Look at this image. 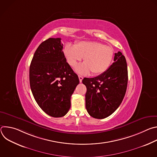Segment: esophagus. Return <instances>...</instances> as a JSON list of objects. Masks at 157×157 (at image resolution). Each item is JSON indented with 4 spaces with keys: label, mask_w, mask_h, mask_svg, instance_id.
<instances>
[{
    "label": "esophagus",
    "mask_w": 157,
    "mask_h": 157,
    "mask_svg": "<svg viewBox=\"0 0 157 157\" xmlns=\"http://www.w3.org/2000/svg\"><path fill=\"white\" fill-rule=\"evenodd\" d=\"M78 78H79V82H82V79H83V77H82V76H81V75H79V76H78Z\"/></svg>",
    "instance_id": "obj_1"
}]
</instances>
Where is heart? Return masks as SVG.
<instances>
[{"label": "heart", "instance_id": "b5f03b06", "mask_svg": "<svg viewBox=\"0 0 157 157\" xmlns=\"http://www.w3.org/2000/svg\"><path fill=\"white\" fill-rule=\"evenodd\" d=\"M67 62L75 68L84 58V63L76 68V71L81 75H99L104 73L110 66L114 56L112 47L96 41H82L76 43L75 47L67 44L64 48Z\"/></svg>", "mask_w": 157, "mask_h": 157}]
</instances>
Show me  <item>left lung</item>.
Returning <instances> with one entry per match:
<instances>
[{
  "instance_id": "1",
  "label": "left lung",
  "mask_w": 157,
  "mask_h": 157,
  "mask_svg": "<svg viewBox=\"0 0 157 157\" xmlns=\"http://www.w3.org/2000/svg\"><path fill=\"white\" fill-rule=\"evenodd\" d=\"M114 63L99 76L84 78L86 86V108L96 119H104L119 107L126 93L128 71L125 56L121 52L115 53Z\"/></svg>"
}]
</instances>
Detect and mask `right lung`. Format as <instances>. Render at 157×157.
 I'll list each match as a JSON object with an SVG mask.
<instances>
[{"label":"right lung","instance_id":"1","mask_svg":"<svg viewBox=\"0 0 157 157\" xmlns=\"http://www.w3.org/2000/svg\"><path fill=\"white\" fill-rule=\"evenodd\" d=\"M60 38H50L36 49L30 66V85L40 107L53 117L65 116L71 97L79 83L78 75L66 62Z\"/></svg>","mask_w":157,"mask_h":157}]
</instances>
